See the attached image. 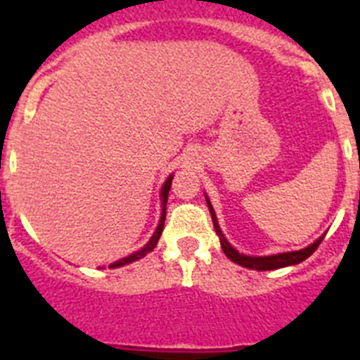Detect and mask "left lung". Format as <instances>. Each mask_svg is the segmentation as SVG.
Masks as SVG:
<instances>
[{
    "instance_id": "obj_1",
    "label": "left lung",
    "mask_w": 360,
    "mask_h": 360,
    "mask_svg": "<svg viewBox=\"0 0 360 360\" xmlns=\"http://www.w3.org/2000/svg\"><path fill=\"white\" fill-rule=\"evenodd\" d=\"M205 202H207L209 212H211L212 224H214V231L219 238V245H221V250L225 252V256L231 259V262L238 263V265L245 266V269H252V270H276V269H283V266H290V265H297V263L304 262L308 256L316 252V249L319 247V243L323 241L324 236H321L319 240H316L311 245L304 247L301 250H294V252H283V254H274V256H245V254L238 252L227 240H225L224 232L219 229L218 219H216L214 209H212L211 202L205 196Z\"/></svg>"
}]
</instances>
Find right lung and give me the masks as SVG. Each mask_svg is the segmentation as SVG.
<instances>
[{"label":"right lung","mask_w":360,"mask_h":360,"mask_svg":"<svg viewBox=\"0 0 360 360\" xmlns=\"http://www.w3.org/2000/svg\"><path fill=\"white\" fill-rule=\"evenodd\" d=\"M171 182H173V174H171L167 180L164 182V186H162V191H160V198H162V216H160V224H158L157 231H155V234L151 236V240L148 241V245H146L144 249L136 250V252L129 254L128 257H122V259H119V262L111 263L110 269H117V266H124L128 265V263H133L136 262V259H141V257H144L146 254L151 252L155 247H157L158 243V238H160L162 231H164V221H165V203H167V195H169V189H171Z\"/></svg>","instance_id":"add662e5"}]
</instances>
